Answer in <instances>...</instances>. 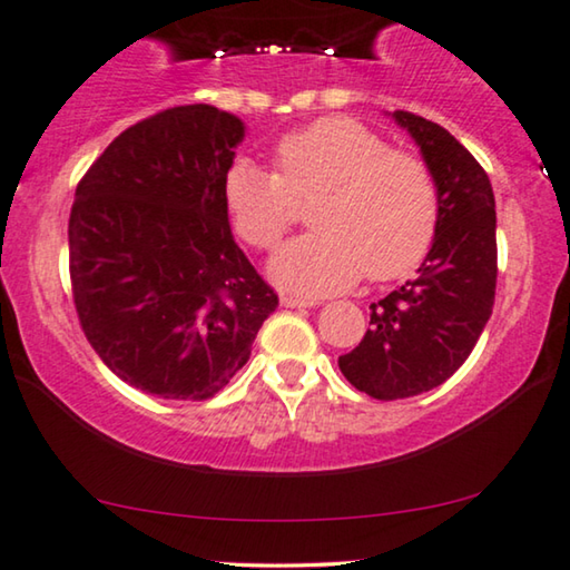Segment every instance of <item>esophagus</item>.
Here are the masks:
<instances>
[{
	"label": "esophagus",
	"instance_id": "esophagus-1",
	"mask_svg": "<svg viewBox=\"0 0 570 570\" xmlns=\"http://www.w3.org/2000/svg\"><path fill=\"white\" fill-rule=\"evenodd\" d=\"M279 303H283L285 308H313V305H318V301H311V297H293V295H283L279 297Z\"/></svg>",
	"mask_w": 570,
	"mask_h": 570
}]
</instances>
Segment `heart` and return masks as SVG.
<instances>
[{"instance_id": "heart-1", "label": "heart", "mask_w": 570, "mask_h": 570, "mask_svg": "<svg viewBox=\"0 0 570 570\" xmlns=\"http://www.w3.org/2000/svg\"><path fill=\"white\" fill-rule=\"evenodd\" d=\"M277 173L239 157L224 175V206L236 234L275 249L295 216V198H315L313 232L269 262L277 285L326 295L370 279H395L423 262L438 229V186L415 155L395 153L348 117H326L285 135Z\"/></svg>"}]
</instances>
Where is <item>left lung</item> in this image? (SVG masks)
Here are the masks:
<instances>
[{"label":"left lung","mask_w":570,"mask_h":570,"mask_svg":"<svg viewBox=\"0 0 570 570\" xmlns=\"http://www.w3.org/2000/svg\"><path fill=\"white\" fill-rule=\"evenodd\" d=\"M438 186V229L417 277L370 308V328L338 370L374 400L413 397L443 384L484 331L497 287L492 183L449 129L395 111Z\"/></svg>","instance_id":"left-lung-1"}]
</instances>
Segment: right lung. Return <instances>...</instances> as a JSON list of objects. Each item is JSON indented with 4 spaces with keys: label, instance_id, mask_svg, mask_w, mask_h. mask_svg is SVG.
I'll use <instances>...</instances> for the list:
<instances>
[{
    "label": "right lung",
    "instance_id": "obj_1",
    "mask_svg": "<svg viewBox=\"0 0 570 570\" xmlns=\"http://www.w3.org/2000/svg\"><path fill=\"white\" fill-rule=\"evenodd\" d=\"M244 121L208 104L121 132L76 188L68 257L78 321L132 387L208 400L247 364L277 295L236 247L224 175Z\"/></svg>",
    "mask_w": 570,
    "mask_h": 570
}]
</instances>
